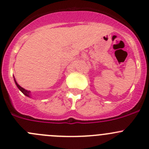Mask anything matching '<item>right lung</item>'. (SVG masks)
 Returning a JSON list of instances; mask_svg holds the SVG:
<instances>
[{"mask_svg":"<svg viewBox=\"0 0 149 149\" xmlns=\"http://www.w3.org/2000/svg\"><path fill=\"white\" fill-rule=\"evenodd\" d=\"M15 83H16V85H17V88H18L19 89V90L21 91L22 92V93H24V94L25 95V96H27V97H30V91H27V90H25V89H24L23 88H22L21 87V86H19V85L17 84V82H16V80H15Z\"/></svg>","mask_w":149,"mask_h":149,"instance_id":"1","label":"right lung"}]
</instances>
